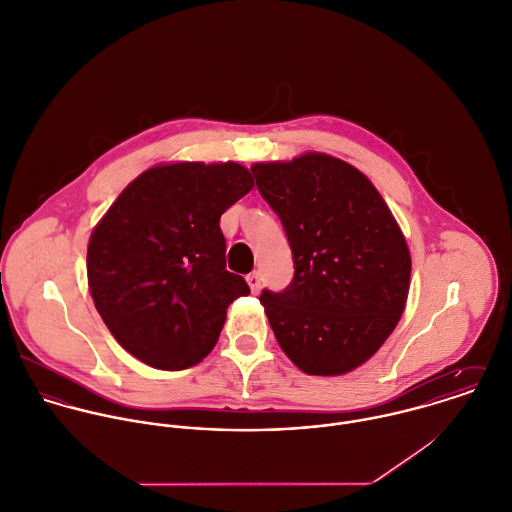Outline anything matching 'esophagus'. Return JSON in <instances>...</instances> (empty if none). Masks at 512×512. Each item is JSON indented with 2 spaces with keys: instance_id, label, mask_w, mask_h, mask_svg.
Returning a JSON list of instances; mask_svg holds the SVG:
<instances>
[{
  "instance_id": "esophagus-1",
  "label": "esophagus",
  "mask_w": 512,
  "mask_h": 512,
  "mask_svg": "<svg viewBox=\"0 0 512 512\" xmlns=\"http://www.w3.org/2000/svg\"><path fill=\"white\" fill-rule=\"evenodd\" d=\"M246 282H248V286H250L252 294H258V292H260V286H262V278H260V274H258V272H252V274H248V276H246Z\"/></svg>"
}]
</instances>
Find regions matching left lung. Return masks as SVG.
I'll return each mask as SVG.
<instances>
[{"instance_id":"8db88e82","label":"left lung","mask_w":512,"mask_h":512,"mask_svg":"<svg viewBox=\"0 0 512 512\" xmlns=\"http://www.w3.org/2000/svg\"><path fill=\"white\" fill-rule=\"evenodd\" d=\"M250 171L294 256L292 284L260 296L282 351L308 375L359 367L407 304L411 254L395 216L363 172L326 153Z\"/></svg>"}]
</instances>
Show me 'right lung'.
<instances>
[{
	"label": "right lung",
	"instance_id": "right-lung-1",
	"mask_svg": "<svg viewBox=\"0 0 512 512\" xmlns=\"http://www.w3.org/2000/svg\"><path fill=\"white\" fill-rule=\"evenodd\" d=\"M254 186L234 163L141 172L91 232L87 282L105 326L143 363L178 371L216 345L228 306L250 288L226 270L220 216Z\"/></svg>",
	"mask_w": 512,
	"mask_h": 512
}]
</instances>
